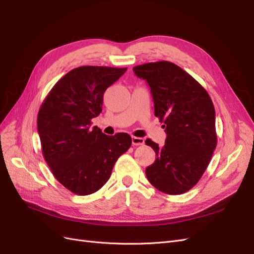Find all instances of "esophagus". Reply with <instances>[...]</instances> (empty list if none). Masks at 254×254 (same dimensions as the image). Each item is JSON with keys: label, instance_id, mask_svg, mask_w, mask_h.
Listing matches in <instances>:
<instances>
[{"label": "esophagus", "instance_id": "1", "mask_svg": "<svg viewBox=\"0 0 254 254\" xmlns=\"http://www.w3.org/2000/svg\"><path fill=\"white\" fill-rule=\"evenodd\" d=\"M131 141H132V145L133 146H137V145H143L145 140L143 137H137V136H132L131 137Z\"/></svg>", "mask_w": 254, "mask_h": 254}]
</instances>
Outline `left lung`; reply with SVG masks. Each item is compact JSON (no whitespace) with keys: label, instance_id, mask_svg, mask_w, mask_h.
<instances>
[{"label":"left lung","instance_id":"1","mask_svg":"<svg viewBox=\"0 0 254 254\" xmlns=\"http://www.w3.org/2000/svg\"><path fill=\"white\" fill-rule=\"evenodd\" d=\"M133 72L148 83L155 115L164 123L167 135L163 147L145 141L157 156L146 167V177L162 193H186L200 180L217 144L212 99L195 78L170 61L136 65Z\"/></svg>","mask_w":254,"mask_h":254}]
</instances>
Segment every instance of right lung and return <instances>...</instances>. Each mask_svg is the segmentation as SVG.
<instances>
[{"label":"right lung","mask_w":254,"mask_h":254,"mask_svg":"<svg viewBox=\"0 0 254 254\" xmlns=\"http://www.w3.org/2000/svg\"><path fill=\"white\" fill-rule=\"evenodd\" d=\"M127 67L83 65L52 88L37 118L43 157L54 177L72 193L86 196L109 180L117 160L131 146L125 132L106 135L91 120L102 112L107 88Z\"/></svg>","instance_id":"1"}]
</instances>
